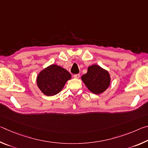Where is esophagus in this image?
I'll return each mask as SVG.
<instances>
[{
	"instance_id": "34e87169",
	"label": "esophagus",
	"mask_w": 148,
	"mask_h": 148,
	"mask_svg": "<svg viewBox=\"0 0 148 148\" xmlns=\"http://www.w3.org/2000/svg\"><path fill=\"white\" fill-rule=\"evenodd\" d=\"M79 77H80V75H79V74H74V78L78 79Z\"/></svg>"
}]
</instances>
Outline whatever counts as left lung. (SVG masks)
Returning <instances> with one entry per match:
<instances>
[{
	"mask_svg": "<svg viewBox=\"0 0 148 148\" xmlns=\"http://www.w3.org/2000/svg\"><path fill=\"white\" fill-rule=\"evenodd\" d=\"M81 79L87 88L96 95H100L106 91L111 82L109 72L97 64L89 66L87 72L81 77Z\"/></svg>",
	"mask_w": 148,
	"mask_h": 148,
	"instance_id": "1",
	"label": "left lung"
}]
</instances>
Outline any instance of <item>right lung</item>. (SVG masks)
Wrapping results in <instances>:
<instances>
[{"instance_id":"add662e5","label":"right lung","mask_w":148,"mask_h":148,"mask_svg":"<svg viewBox=\"0 0 148 148\" xmlns=\"http://www.w3.org/2000/svg\"><path fill=\"white\" fill-rule=\"evenodd\" d=\"M71 77V74L66 69L53 64L39 72L36 77V84L42 93L51 97L61 92Z\"/></svg>"}]
</instances>
